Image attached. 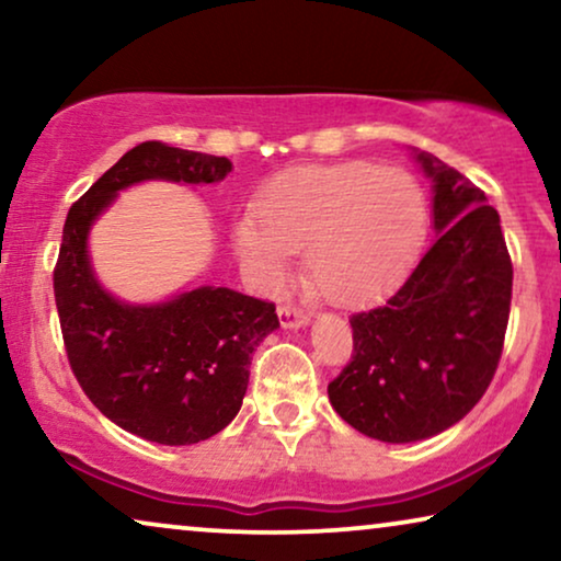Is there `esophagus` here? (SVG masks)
Segmentation results:
<instances>
[{
  "label": "esophagus",
  "instance_id": "obj_1",
  "mask_svg": "<svg viewBox=\"0 0 561 561\" xmlns=\"http://www.w3.org/2000/svg\"><path fill=\"white\" fill-rule=\"evenodd\" d=\"M278 317H280V324L286 327V329L309 324V313H306L301 306H296V304L278 306Z\"/></svg>",
  "mask_w": 561,
  "mask_h": 561
}]
</instances>
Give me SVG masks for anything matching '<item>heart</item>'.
Segmentation results:
<instances>
[{
  "mask_svg": "<svg viewBox=\"0 0 561 561\" xmlns=\"http://www.w3.org/2000/svg\"><path fill=\"white\" fill-rule=\"evenodd\" d=\"M426 202L403 168L309 165L273 181L257 217L234 225V248L267 288L309 250V273L332 301H363L409 265L424 234Z\"/></svg>",
  "mask_w": 561,
  "mask_h": 561,
  "instance_id": "obj_1",
  "label": "heart"
}]
</instances>
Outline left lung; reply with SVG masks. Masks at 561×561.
Masks as SVG:
<instances>
[{
	"label": "left lung",
	"mask_w": 561,
	"mask_h": 561,
	"mask_svg": "<svg viewBox=\"0 0 561 561\" xmlns=\"http://www.w3.org/2000/svg\"><path fill=\"white\" fill-rule=\"evenodd\" d=\"M419 160L434 179L436 240L393 294L352 313V359L329 382L334 411L390 444L426 439L474 409L511 313L501 217L455 168L424 152Z\"/></svg>",
	"instance_id": "obj_1"
}]
</instances>
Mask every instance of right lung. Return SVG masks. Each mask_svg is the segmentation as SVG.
I'll list each match as a JSON object with an SVG mask.
<instances>
[{
    "mask_svg": "<svg viewBox=\"0 0 561 561\" xmlns=\"http://www.w3.org/2000/svg\"><path fill=\"white\" fill-rule=\"evenodd\" d=\"M229 171L227 158L140 142L71 206L53 271L68 365L81 390L125 432L168 447L209 439L237 416L252 352L280 327L275 304L211 286L158 306L122 304L96 283L87 234L133 183H214Z\"/></svg>",
    "mask_w": 561,
    "mask_h": 561,
    "instance_id": "add662e5",
    "label": "right lung"
}]
</instances>
